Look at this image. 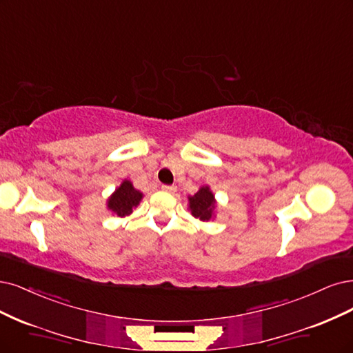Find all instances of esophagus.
<instances>
[{
    "label": "esophagus",
    "mask_w": 353,
    "mask_h": 353,
    "mask_svg": "<svg viewBox=\"0 0 353 353\" xmlns=\"http://www.w3.org/2000/svg\"><path fill=\"white\" fill-rule=\"evenodd\" d=\"M162 191H165V192H175L176 187H174V185H162Z\"/></svg>",
    "instance_id": "esophagus-1"
}]
</instances>
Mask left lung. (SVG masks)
I'll use <instances>...</instances> for the list:
<instances>
[{
    "label": "left lung",
    "mask_w": 353,
    "mask_h": 353,
    "mask_svg": "<svg viewBox=\"0 0 353 353\" xmlns=\"http://www.w3.org/2000/svg\"><path fill=\"white\" fill-rule=\"evenodd\" d=\"M217 201L209 185H203L200 190L188 197V210L201 222H209L216 216Z\"/></svg>",
    "instance_id": "obj_1"
}]
</instances>
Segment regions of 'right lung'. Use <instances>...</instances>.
Wrapping results in <instances>:
<instances>
[{
	"mask_svg": "<svg viewBox=\"0 0 353 353\" xmlns=\"http://www.w3.org/2000/svg\"><path fill=\"white\" fill-rule=\"evenodd\" d=\"M143 199V192L136 190L132 182L124 179L119 187L108 197L106 209L112 212L118 217H125L132 213V209H136Z\"/></svg>",
	"mask_w": 353,
	"mask_h": 353,
	"instance_id": "right-lung-1",
	"label": "right lung"
}]
</instances>
